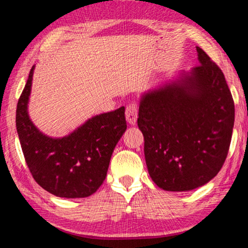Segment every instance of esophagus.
Here are the masks:
<instances>
[{"label": "esophagus", "instance_id": "34e87169", "mask_svg": "<svg viewBox=\"0 0 248 248\" xmlns=\"http://www.w3.org/2000/svg\"><path fill=\"white\" fill-rule=\"evenodd\" d=\"M125 119L130 124H136L138 119V106L136 103L129 104L125 108Z\"/></svg>", "mask_w": 248, "mask_h": 248}]
</instances>
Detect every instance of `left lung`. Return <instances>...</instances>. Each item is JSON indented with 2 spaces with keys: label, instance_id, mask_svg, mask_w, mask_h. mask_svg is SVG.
Instances as JSON below:
<instances>
[{
  "label": "left lung",
  "instance_id": "1",
  "mask_svg": "<svg viewBox=\"0 0 248 248\" xmlns=\"http://www.w3.org/2000/svg\"><path fill=\"white\" fill-rule=\"evenodd\" d=\"M200 65L141 96L138 127L149 174L167 191H189L223 166L234 125L224 74L202 49Z\"/></svg>",
  "mask_w": 248,
  "mask_h": 248
}]
</instances>
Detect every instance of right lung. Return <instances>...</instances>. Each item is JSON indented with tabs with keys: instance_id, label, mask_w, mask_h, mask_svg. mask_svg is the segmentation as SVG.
Listing matches in <instances>:
<instances>
[{
	"instance_id": "obj_1",
	"label": "right lung",
	"mask_w": 248,
	"mask_h": 248,
	"mask_svg": "<svg viewBox=\"0 0 248 248\" xmlns=\"http://www.w3.org/2000/svg\"><path fill=\"white\" fill-rule=\"evenodd\" d=\"M33 70L35 65L16 109V129L28 169L37 184L54 196L93 195L106 178L115 146L127 129L124 107L92 117L65 137L46 136L28 115Z\"/></svg>"
}]
</instances>
